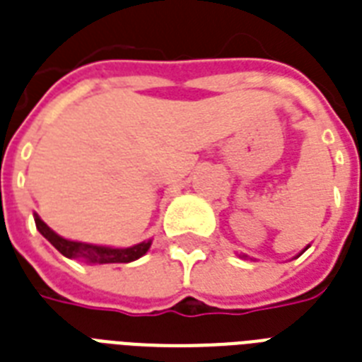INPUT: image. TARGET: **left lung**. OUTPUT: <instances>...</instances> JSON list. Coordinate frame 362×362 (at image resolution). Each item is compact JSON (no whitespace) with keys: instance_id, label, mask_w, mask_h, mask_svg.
I'll use <instances>...</instances> for the list:
<instances>
[{"instance_id":"1","label":"left lung","mask_w":362,"mask_h":362,"mask_svg":"<svg viewBox=\"0 0 362 362\" xmlns=\"http://www.w3.org/2000/svg\"><path fill=\"white\" fill-rule=\"evenodd\" d=\"M304 250H306V247H304ZM304 250H303V252H304Z\"/></svg>"}]
</instances>
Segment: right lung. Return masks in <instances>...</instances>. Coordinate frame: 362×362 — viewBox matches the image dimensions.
Here are the masks:
<instances>
[{"instance_id":"add662e5","label":"right lung","mask_w":362,"mask_h":362,"mask_svg":"<svg viewBox=\"0 0 362 362\" xmlns=\"http://www.w3.org/2000/svg\"><path fill=\"white\" fill-rule=\"evenodd\" d=\"M35 226L42 237L47 238L62 255L69 259H81L86 263L93 264H107V263H131L135 259L142 257L148 252V247L152 242H141L136 246L131 247H105V246H92V244H84V242L67 240V238L59 237L45 223V221L35 216Z\"/></svg>"}]
</instances>
